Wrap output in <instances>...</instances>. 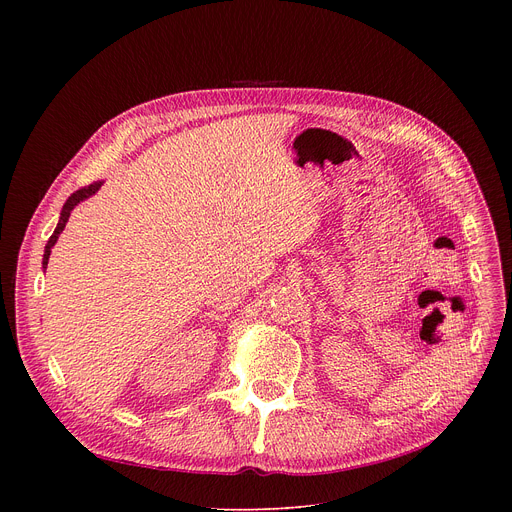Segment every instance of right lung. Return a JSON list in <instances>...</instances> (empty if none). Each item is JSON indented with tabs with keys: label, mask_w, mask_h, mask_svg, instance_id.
Masks as SVG:
<instances>
[{
	"label": "right lung",
	"mask_w": 512,
	"mask_h": 512,
	"mask_svg": "<svg viewBox=\"0 0 512 512\" xmlns=\"http://www.w3.org/2000/svg\"><path fill=\"white\" fill-rule=\"evenodd\" d=\"M101 186H103V182H93L91 186H85V188L77 190L75 194H70V196H68V200L64 202V206H62V210H60V218H58V225H56V229H54L52 237L48 239V243H46V247H44V257H42V269H46V265H48V259H50L52 247L56 245V241H58L60 233L64 231V227H66V223H68V216H70L72 208H75V206H79V204H81L83 200L91 198L93 194H97Z\"/></svg>",
	"instance_id": "obj_1"
}]
</instances>
